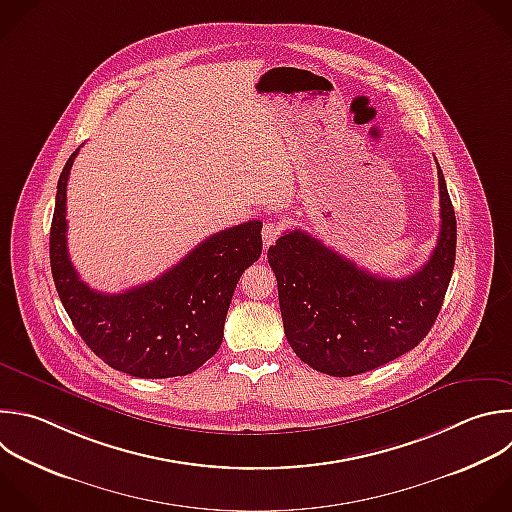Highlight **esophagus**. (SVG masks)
Wrapping results in <instances>:
<instances>
[{
  "mask_svg": "<svg viewBox=\"0 0 512 512\" xmlns=\"http://www.w3.org/2000/svg\"><path fill=\"white\" fill-rule=\"evenodd\" d=\"M281 233H283V223H281V221H277V219L267 221L265 227H263V245H265V247L273 245V243L279 239Z\"/></svg>",
  "mask_w": 512,
  "mask_h": 512,
  "instance_id": "34e87169",
  "label": "esophagus"
}]
</instances>
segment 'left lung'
<instances>
[{"label": "left lung", "instance_id": "left-lung-1", "mask_svg": "<svg viewBox=\"0 0 512 512\" xmlns=\"http://www.w3.org/2000/svg\"><path fill=\"white\" fill-rule=\"evenodd\" d=\"M438 189L436 249L408 277L370 273L299 229L269 247L285 337L301 362L350 378L404 356L426 337L456 259V217L440 166Z\"/></svg>", "mask_w": 512, "mask_h": 512}]
</instances>
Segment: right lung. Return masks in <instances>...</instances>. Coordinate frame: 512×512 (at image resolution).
<instances>
[{
	"instance_id": "right-lung-1",
	"label": "right lung",
	"mask_w": 512,
	"mask_h": 512,
	"mask_svg": "<svg viewBox=\"0 0 512 512\" xmlns=\"http://www.w3.org/2000/svg\"><path fill=\"white\" fill-rule=\"evenodd\" d=\"M78 150L60 175L50 229L52 277L64 309L110 368L150 380L193 374L221 348L237 281L263 249L261 221L215 233L154 281L100 293L80 279L68 255L66 187Z\"/></svg>"
}]
</instances>
